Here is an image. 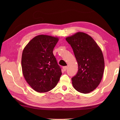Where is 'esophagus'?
<instances>
[{"instance_id":"1","label":"esophagus","mask_w":120,"mask_h":120,"mask_svg":"<svg viewBox=\"0 0 120 120\" xmlns=\"http://www.w3.org/2000/svg\"><path fill=\"white\" fill-rule=\"evenodd\" d=\"M63 71H67V67H63Z\"/></svg>"}]
</instances>
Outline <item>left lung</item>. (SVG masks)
Masks as SVG:
<instances>
[{"instance_id":"1","label":"left lung","mask_w":120,"mask_h":120,"mask_svg":"<svg viewBox=\"0 0 120 120\" xmlns=\"http://www.w3.org/2000/svg\"><path fill=\"white\" fill-rule=\"evenodd\" d=\"M66 40L73 50L78 65V72L72 78L76 90L86 94L98 87L102 79L105 62L100 47L90 35L78 32Z\"/></svg>"}]
</instances>
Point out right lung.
Returning a JSON list of instances; mask_svg holds the SVG:
<instances>
[{"label":"right lung","instance_id":"right-lung-1","mask_svg":"<svg viewBox=\"0 0 120 120\" xmlns=\"http://www.w3.org/2000/svg\"><path fill=\"white\" fill-rule=\"evenodd\" d=\"M58 41L57 37L37 35L22 51V74L27 83L38 92L44 93L52 90L62 75L53 54V49Z\"/></svg>","mask_w":120,"mask_h":120}]
</instances>
